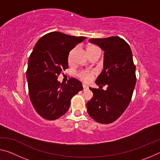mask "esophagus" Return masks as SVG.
<instances>
[{
    "mask_svg": "<svg viewBox=\"0 0 160 160\" xmlns=\"http://www.w3.org/2000/svg\"><path fill=\"white\" fill-rule=\"evenodd\" d=\"M82 87H83V90H88V86H86V85H85V84H83V85H82Z\"/></svg>",
    "mask_w": 160,
    "mask_h": 160,
    "instance_id": "obj_1",
    "label": "esophagus"
}]
</instances>
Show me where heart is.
Here are the masks:
<instances>
[{"instance_id": "obj_1", "label": "heart", "mask_w": 160, "mask_h": 160, "mask_svg": "<svg viewBox=\"0 0 160 160\" xmlns=\"http://www.w3.org/2000/svg\"><path fill=\"white\" fill-rule=\"evenodd\" d=\"M97 49H99V48L95 47V46L91 45V46H89V47L87 48V51H88V52H90V51H93ZM72 52H73V51H71L69 54V56H68L69 62L71 61ZM94 75V72L93 71H82L79 73V77L83 81H85V82H90V81L92 79Z\"/></svg>"}]
</instances>
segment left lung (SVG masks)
<instances>
[{
	"label": "left lung",
	"instance_id": "left-lung-1",
	"mask_svg": "<svg viewBox=\"0 0 160 160\" xmlns=\"http://www.w3.org/2000/svg\"><path fill=\"white\" fill-rule=\"evenodd\" d=\"M89 42L104 52L103 70L95 82L107 88H90L93 97L87 103V109L97 122L108 124L122 114L131 102L136 83L132 51L128 43L118 37L90 39Z\"/></svg>",
	"mask_w": 160,
	"mask_h": 160
}]
</instances>
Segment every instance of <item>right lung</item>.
<instances>
[{
  "label": "right lung",
  "instance_id": "right-lung-1",
  "mask_svg": "<svg viewBox=\"0 0 160 160\" xmlns=\"http://www.w3.org/2000/svg\"><path fill=\"white\" fill-rule=\"evenodd\" d=\"M85 39L53 32L40 38L34 46L27 70L29 95L36 112L47 120L64 115L72 97L83 89L75 78L64 84L58 76L68 67L70 51Z\"/></svg>",
  "mask_w": 160,
  "mask_h": 160
}]
</instances>
